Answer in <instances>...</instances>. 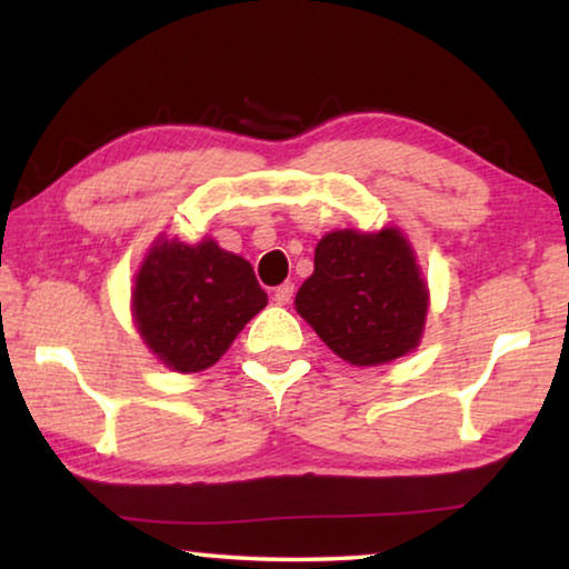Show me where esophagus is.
<instances>
[{
  "mask_svg": "<svg viewBox=\"0 0 569 569\" xmlns=\"http://www.w3.org/2000/svg\"><path fill=\"white\" fill-rule=\"evenodd\" d=\"M292 295H295V284L292 282L279 284L277 290H274V302H277V306H290Z\"/></svg>",
  "mask_w": 569,
  "mask_h": 569,
  "instance_id": "obj_1",
  "label": "esophagus"
}]
</instances>
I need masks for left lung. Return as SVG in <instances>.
<instances>
[{
    "label": "left lung",
    "instance_id": "1",
    "mask_svg": "<svg viewBox=\"0 0 569 569\" xmlns=\"http://www.w3.org/2000/svg\"><path fill=\"white\" fill-rule=\"evenodd\" d=\"M430 295L401 230H337L318 240L295 308L349 365L391 362L419 345Z\"/></svg>",
    "mask_w": 569,
    "mask_h": 569
}]
</instances>
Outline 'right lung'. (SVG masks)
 <instances>
[{
    "instance_id": "obj_1",
    "label": "right lung",
    "mask_w": 569,
    "mask_h": 569,
    "mask_svg": "<svg viewBox=\"0 0 569 569\" xmlns=\"http://www.w3.org/2000/svg\"><path fill=\"white\" fill-rule=\"evenodd\" d=\"M267 300L251 263L209 238L197 246L158 238L131 290L139 337L178 372L212 368Z\"/></svg>"
}]
</instances>
